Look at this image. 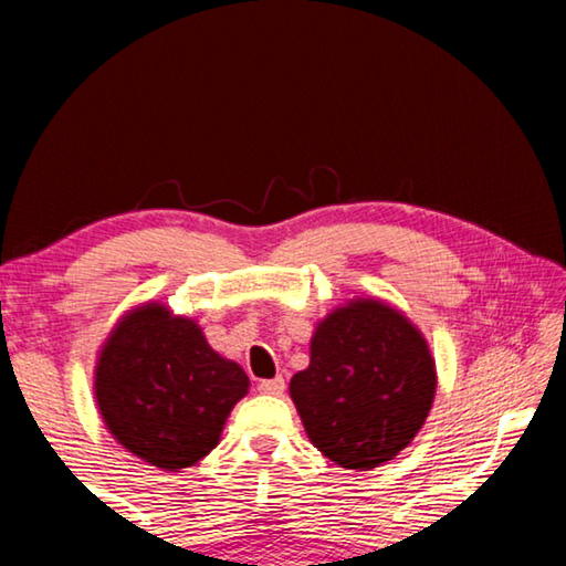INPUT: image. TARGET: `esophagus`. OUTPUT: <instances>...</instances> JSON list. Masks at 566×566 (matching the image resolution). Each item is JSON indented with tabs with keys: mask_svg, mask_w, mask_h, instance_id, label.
Here are the masks:
<instances>
[{
	"mask_svg": "<svg viewBox=\"0 0 566 566\" xmlns=\"http://www.w3.org/2000/svg\"><path fill=\"white\" fill-rule=\"evenodd\" d=\"M260 391L262 395H274V397H280L282 391H284V379L282 377H274V379H262L260 385Z\"/></svg>",
	"mask_w": 566,
	"mask_h": 566,
	"instance_id": "esophagus-1",
	"label": "esophagus"
}]
</instances>
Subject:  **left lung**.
Here are the masks:
<instances>
[{
    "label": "left lung",
    "mask_w": 566,
    "mask_h": 566,
    "mask_svg": "<svg viewBox=\"0 0 566 566\" xmlns=\"http://www.w3.org/2000/svg\"><path fill=\"white\" fill-rule=\"evenodd\" d=\"M434 389L424 337L375 300L329 314L314 332L310 367L290 381L312 444L359 472L389 462L415 439Z\"/></svg>",
    "instance_id": "8db88e82"
}]
</instances>
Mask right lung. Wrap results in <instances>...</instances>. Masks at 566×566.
Wrapping results in <instances>:
<instances>
[{"label": "right lung", "mask_w": 566, "mask_h": 566, "mask_svg": "<svg viewBox=\"0 0 566 566\" xmlns=\"http://www.w3.org/2000/svg\"><path fill=\"white\" fill-rule=\"evenodd\" d=\"M247 387L244 369L219 357L195 322L169 317L157 304L119 322L94 379L99 411L117 442L169 472L212 452Z\"/></svg>", "instance_id": "add662e5"}]
</instances>
